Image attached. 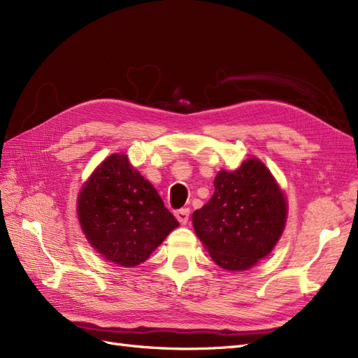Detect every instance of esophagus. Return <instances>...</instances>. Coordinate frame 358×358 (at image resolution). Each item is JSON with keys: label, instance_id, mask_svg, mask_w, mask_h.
<instances>
[{"label": "esophagus", "instance_id": "esophagus-1", "mask_svg": "<svg viewBox=\"0 0 358 358\" xmlns=\"http://www.w3.org/2000/svg\"><path fill=\"white\" fill-rule=\"evenodd\" d=\"M175 216L182 225H185L189 219V208H180V210H176Z\"/></svg>", "mask_w": 358, "mask_h": 358}]
</instances>
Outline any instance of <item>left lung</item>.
<instances>
[{"mask_svg": "<svg viewBox=\"0 0 358 358\" xmlns=\"http://www.w3.org/2000/svg\"><path fill=\"white\" fill-rule=\"evenodd\" d=\"M213 185L212 199L192 215L194 229L220 268L249 269L273 250L285 229V195L256 158L236 171H219Z\"/></svg>", "mask_w": 358, "mask_h": 358, "instance_id": "8db88e82", "label": "left lung"}]
</instances>
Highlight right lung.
I'll return each instance as SVG.
<instances>
[{"instance_id":"right-lung-1","label":"right lung","mask_w":358,"mask_h":358,"mask_svg":"<svg viewBox=\"0 0 358 358\" xmlns=\"http://www.w3.org/2000/svg\"><path fill=\"white\" fill-rule=\"evenodd\" d=\"M78 219L85 237L108 261L121 266L145 262L179 222L152 185L124 154L96 169L78 196Z\"/></svg>"}]
</instances>
